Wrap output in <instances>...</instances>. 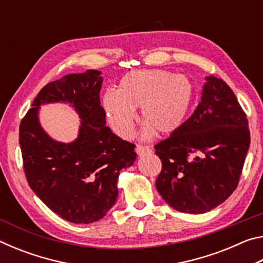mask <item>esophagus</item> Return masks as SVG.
Listing matches in <instances>:
<instances>
[{"label":"esophagus","instance_id":"34e87169","mask_svg":"<svg viewBox=\"0 0 263 263\" xmlns=\"http://www.w3.org/2000/svg\"><path fill=\"white\" fill-rule=\"evenodd\" d=\"M136 152L137 154L139 155V157H141V155L144 154H147V153H151L152 152V148L149 147V146H142V145H138L136 147Z\"/></svg>","mask_w":263,"mask_h":263}]
</instances>
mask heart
<instances>
[{
    "label": "heart",
    "instance_id": "heart-1",
    "mask_svg": "<svg viewBox=\"0 0 263 263\" xmlns=\"http://www.w3.org/2000/svg\"><path fill=\"white\" fill-rule=\"evenodd\" d=\"M193 99V87L183 75L161 69H140L124 75L117 90L109 89L102 105L114 131L123 138L131 136L136 110L140 108L142 137L155 131L168 135L184 122Z\"/></svg>",
    "mask_w": 263,
    "mask_h": 263
}]
</instances>
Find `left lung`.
I'll list each match as a JSON object with an SVG mask.
<instances>
[{"mask_svg":"<svg viewBox=\"0 0 263 263\" xmlns=\"http://www.w3.org/2000/svg\"><path fill=\"white\" fill-rule=\"evenodd\" d=\"M249 144L246 114L233 90L221 79L206 77L191 117L154 146L162 162L159 194L180 212L211 211L237 188Z\"/></svg>","mask_w":263,"mask_h":263,"instance_id":"left-lung-1","label":"left lung"}]
</instances>
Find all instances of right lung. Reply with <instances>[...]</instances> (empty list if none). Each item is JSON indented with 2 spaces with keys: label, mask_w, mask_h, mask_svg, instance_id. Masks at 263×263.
Wrapping results in <instances>:
<instances>
[{
  "label": "right lung",
  "mask_w": 263,
  "mask_h": 263,
  "mask_svg": "<svg viewBox=\"0 0 263 263\" xmlns=\"http://www.w3.org/2000/svg\"><path fill=\"white\" fill-rule=\"evenodd\" d=\"M100 70L68 74L46 84L20 125V146L30 188L62 219L89 224L105 216L118 196L122 169L136 161L135 145L105 126ZM67 103L82 122L78 138L57 142L39 122L40 106Z\"/></svg>",
  "instance_id": "1"
}]
</instances>
